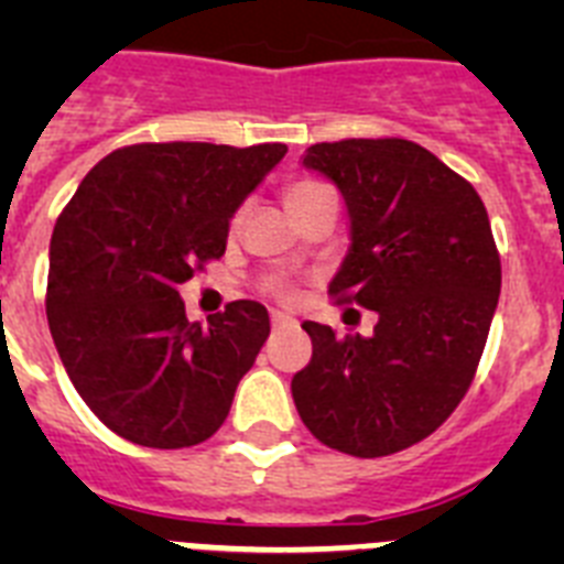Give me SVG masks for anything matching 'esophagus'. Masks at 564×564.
I'll use <instances>...</instances> for the list:
<instances>
[{"label":"esophagus","mask_w":564,"mask_h":564,"mask_svg":"<svg viewBox=\"0 0 564 564\" xmlns=\"http://www.w3.org/2000/svg\"><path fill=\"white\" fill-rule=\"evenodd\" d=\"M293 325V318L282 316V313H273L271 316V327L273 330H282V327H291Z\"/></svg>","instance_id":"34e87169"}]
</instances>
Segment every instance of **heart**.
I'll list each match as a JSON object with an SVG mask.
<instances>
[{
    "instance_id": "b5f03b06",
    "label": "heart",
    "mask_w": 564,
    "mask_h": 564,
    "mask_svg": "<svg viewBox=\"0 0 564 564\" xmlns=\"http://www.w3.org/2000/svg\"><path fill=\"white\" fill-rule=\"evenodd\" d=\"M322 188H325V186H318V183H313V181L288 183V188H285L288 208L299 206V203L307 200L311 194L322 192ZM262 291H265L268 296L276 299V302H282V305H291V302H296V296H299L296 285H293L291 279H285V276H268L265 282H262Z\"/></svg>"
}]
</instances>
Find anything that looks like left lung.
Instances as JSON below:
<instances>
[{
  "label": "left lung",
  "instance_id": "1",
  "mask_svg": "<svg viewBox=\"0 0 564 564\" xmlns=\"http://www.w3.org/2000/svg\"><path fill=\"white\" fill-rule=\"evenodd\" d=\"M350 212L336 305L378 313L372 336L305 322L313 356L291 381L307 430L330 449L383 457L441 426L475 381L500 299V251L475 186L403 138L307 149Z\"/></svg>",
  "mask_w": 564,
  "mask_h": 564
}]
</instances>
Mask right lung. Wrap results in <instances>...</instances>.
<instances>
[{"mask_svg": "<svg viewBox=\"0 0 564 564\" xmlns=\"http://www.w3.org/2000/svg\"><path fill=\"white\" fill-rule=\"evenodd\" d=\"M285 143H132L87 174L50 239L47 322L93 415L149 449L208 441L271 322L251 299L188 322L177 288L226 253L228 220Z\"/></svg>", "mask_w": 564, "mask_h": 564, "instance_id": "obj_1", "label": "right lung"}]
</instances>
